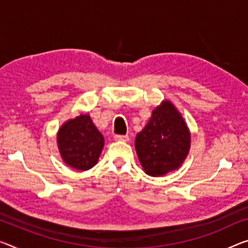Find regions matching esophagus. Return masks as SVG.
Segmentation results:
<instances>
[{
    "label": "esophagus",
    "mask_w": 248,
    "mask_h": 248,
    "mask_svg": "<svg viewBox=\"0 0 248 248\" xmlns=\"http://www.w3.org/2000/svg\"><path fill=\"white\" fill-rule=\"evenodd\" d=\"M114 140H122V142H127V140H128V135H115V136H114Z\"/></svg>",
    "instance_id": "esophagus-1"
}]
</instances>
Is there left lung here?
Wrapping results in <instances>:
<instances>
[{"instance_id": "left-lung-1", "label": "left lung", "mask_w": 248, "mask_h": 248, "mask_svg": "<svg viewBox=\"0 0 248 248\" xmlns=\"http://www.w3.org/2000/svg\"><path fill=\"white\" fill-rule=\"evenodd\" d=\"M189 142L188 128L181 114L172 103L164 101L136 135L135 148L145 173L161 176L181 166L188 153Z\"/></svg>"}]
</instances>
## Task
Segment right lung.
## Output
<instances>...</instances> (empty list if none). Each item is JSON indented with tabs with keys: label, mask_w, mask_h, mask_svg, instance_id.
I'll use <instances>...</instances> for the list:
<instances>
[{
	"label": "right lung",
	"mask_w": 248,
	"mask_h": 248,
	"mask_svg": "<svg viewBox=\"0 0 248 248\" xmlns=\"http://www.w3.org/2000/svg\"><path fill=\"white\" fill-rule=\"evenodd\" d=\"M58 145L61 156L67 165L86 170L97 163L104 146V139L90 115L83 114L62 125L58 133Z\"/></svg>",
	"instance_id": "1"
}]
</instances>
